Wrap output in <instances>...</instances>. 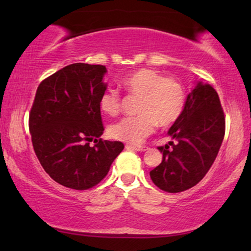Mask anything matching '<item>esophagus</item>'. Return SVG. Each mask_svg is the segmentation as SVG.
<instances>
[{
  "instance_id": "esophagus-1",
  "label": "esophagus",
  "mask_w": 251,
  "mask_h": 251,
  "mask_svg": "<svg viewBox=\"0 0 251 251\" xmlns=\"http://www.w3.org/2000/svg\"><path fill=\"white\" fill-rule=\"evenodd\" d=\"M126 149H131V150H135V151H140L144 152L146 151V146H135V145H126Z\"/></svg>"
}]
</instances>
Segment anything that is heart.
Instances as JSON below:
<instances>
[{
	"label": "heart",
	"instance_id": "heart-1",
	"mask_svg": "<svg viewBox=\"0 0 251 251\" xmlns=\"http://www.w3.org/2000/svg\"><path fill=\"white\" fill-rule=\"evenodd\" d=\"M128 93L140 96L135 117H126L108 127L113 139L129 144L143 142L154 131L157 124L162 127L171 126L179 119L185 107L186 94L183 85L150 68H142L123 79ZM99 107L105 114L114 117L122 108V98L114 89L101 94Z\"/></svg>",
	"mask_w": 251,
	"mask_h": 251
}]
</instances>
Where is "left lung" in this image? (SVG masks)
I'll use <instances>...</instances> for the list:
<instances>
[{"instance_id": "1", "label": "left lung", "mask_w": 251, "mask_h": 251, "mask_svg": "<svg viewBox=\"0 0 251 251\" xmlns=\"http://www.w3.org/2000/svg\"><path fill=\"white\" fill-rule=\"evenodd\" d=\"M226 132V119L217 92L196 82L186 97L179 119L169 129L174 142L158 148L163 160L150 172L154 185L166 192L185 191L203 179L214 164Z\"/></svg>"}]
</instances>
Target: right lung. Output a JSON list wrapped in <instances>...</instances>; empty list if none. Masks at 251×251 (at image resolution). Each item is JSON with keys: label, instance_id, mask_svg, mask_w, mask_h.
Listing matches in <instances>:
<instances>
[{"label": "right lung", "instance_id": "right-lung-1", "mask_svg": "<svg viewBox=\"0 0 251 251\" xmlns=\"http://www.w3.org/2000/svg\"><path fill=\"white\" fill-rule=\"evenodd\" d=\"M106 73L105 66L72 63L37 87L29 114L33 148L45 171L66 188L96 186L124 149L123 143L100 138ZM89 141L96 144L89 147Z\"/></svg>", "mask_w": 251, "mask_h": 251}]
</instances>
